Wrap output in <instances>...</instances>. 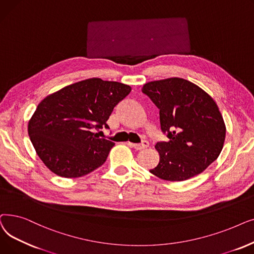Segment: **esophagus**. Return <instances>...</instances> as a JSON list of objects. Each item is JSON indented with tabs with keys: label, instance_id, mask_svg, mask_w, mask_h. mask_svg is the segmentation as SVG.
Masks as SVG:
<instances>
[{
	"label": "esophagus",
	"instance_id": "1",
	"mask_svg": "<svg viewBox=\"0 0 254 254\" xmlns=\"http://www.w3.org/2000/svg\"><path fill=\"white\" fill-rule=\"evenodd\" d=\"M128 144L130 147L134 148L136 150H143L149 147V141L148 140H142L141 143H132V142H128Z\"/></svg>",
	"mask_w": 254,
	"mask_h": 254
}]
</instances>
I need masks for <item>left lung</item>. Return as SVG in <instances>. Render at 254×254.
<instances>
[{
	"instance_id": "8db88e82",
	"label": "left lung",
	"mask_w": 254,
	"mask_h": 254,
	"mask_svg": "<svg viewBox=\"0 0 254 254\" xmlns=\"http://www.w3.org/2000/svg\"><path fill=\"white\" fill-rule=\"evenodd\" d=\"M158 107L166 141L155 148L159 163L150 173L166 181H185L202 173L223 148L225 125L216 102L196 84L172 77L141 89Z\"/></svg>"
}]
</instances>
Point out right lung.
Returning <instances> with one entry per match:
<instances>
[{
    "label": "right lung",
    "mask_w": 254,
    "mask_h": 254,
    "mask_svg": "<svg viewBox=\"0 0 254 254\" xmlns=\"http://www.w3.org/2000/svg\"><path fill=\"white\" fill-rule=\"evenodd\" d=\"M130 92L127 84L90 78L47 96L28 126L39 158L64 178H79L101 166L115 142L92 130L110 128L106 121Z\"/></svg>",
    "instance_id": "obj_1"
}]
</instances>
